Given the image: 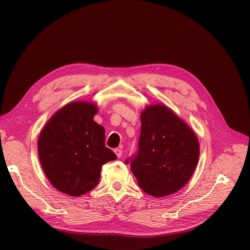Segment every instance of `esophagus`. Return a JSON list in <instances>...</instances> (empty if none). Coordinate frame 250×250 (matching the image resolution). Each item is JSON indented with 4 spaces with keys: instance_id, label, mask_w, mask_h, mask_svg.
I'll return each mask as SVG.
<instances>
[{
    "instance_id": "34e87169",
    "label": "esophagus",
    "mask_w": 250,
    "mask_h": 250,
    "mask_svg": "<svg viewBox=\"0 0 250 250\" xmlns=\"http://www.w3.org/2000/svg\"><path fill=\"white\" fill-rule=\"evenodd\" d=\"M114 153L117 156V158H121V157L123 156V150L122 149H115Z\"/></svg>"
}]
</instances>
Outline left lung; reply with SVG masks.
<instances>
[{"label":"left lung","instance_id":"obj_1","mask_svg":"<svg viewBox=\"0 0 250 250\" xmlns=\"http://www.w3.org/2000/svg\"><path fill=\"white\" fill-rule=\"evenodd\" d=\"M141 122L138 154L130 159L138 185L156 198L175 193L187 185L198 164L199 140L164 104L148 105Z\"/></svg>","mask_w":250,"mask_h":250}]
</instances>
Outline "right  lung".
<instances>
[{
    "label": "right lung",
    "mask_w": 250,
    "mask_h": 250,
    "mask_svg": "<svg viewBox=\"0 0 250 250\" xmlns=\"http://www.w3.org/2000/svg\"><path fill=\"white\" fill-rule=\"evenodd\" d=\"M97 111L93 102L68 103L49 118L38 137V156L47 179L71 196L93 189L102 165L116 159L105 147L104 127L94 122Z\"/></svg>",
    "instance_id": "1"
}]
</instances>
